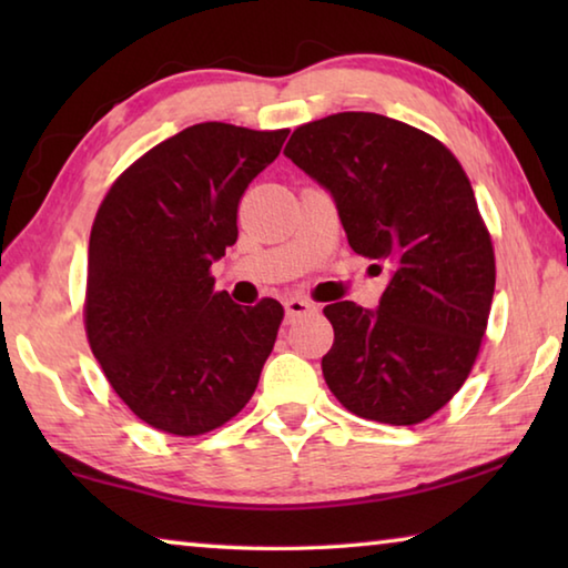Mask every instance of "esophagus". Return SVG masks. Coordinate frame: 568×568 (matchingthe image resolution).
I'll list each match as a JSON object with an SVG mask.
<instances>
[{
	"mask_svg": "<svg viewBox=\"0 0 568 568\" xmlns=\"http://www.w3.org/2000/svg\"><path fill=\"white\" fill-rule=\"evenodd\" d=\"M318 307L311 301H303V297H287L285 301V321L293 323L295 318H303V315H313Z\"/></svg>",
	"mask_w": 568,
	"mask_h": 568,
	"instance_id": "34e87169",
	"label": "esophagus"
}]
</instances>
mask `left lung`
<instances>
[{
	"label": "left lung",
	"mask_w": 568,
	"mask_h": 568,
	"mask_svg": "<svg viewBox=\"0 0 568 568\" xmlns=\"http://www.w3.org/2000/svg\"><path fill=\"white\" fill-rule=\"evenodd\" d=\"M285 155L331 192L355 253L390 273L373 311L325 305L335 333L321 363L325 383L361 418H430L468 378L496 285L491 237L464 168L436 138L376 112L307 122Z\"/></svg>",
	"instance_id": "1"
}]
</instances>
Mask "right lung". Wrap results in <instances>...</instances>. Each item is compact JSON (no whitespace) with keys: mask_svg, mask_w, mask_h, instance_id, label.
<instances>
[{"mask_svg":"<svg viewBox=\"0 0 568 568\" xmlns=\"http://www.w3.org/2000/svg\"><path fill=\"white\" fill-rule=\"evenodd\" d=\"M287 130L200 122L145 152L102 200L90 235L84 325L134 416L175 436L237 416L271 355L283 305H237L210 265L237 240V203Z\"/></svg>","mask_w":568,"mask_h":568,"instance_id":"1","label":"right lung"}]
</instances>
